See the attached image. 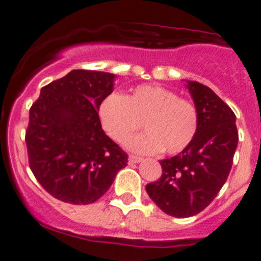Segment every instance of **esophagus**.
<instances>
[{
	"instance_id": "34e87169",
	"label": "esophagus",
	"mask_w": 261,
	"mask_h": 261,
	"mask_svg": "<svg viewBox=\"0 0 261 261\" xmlns=\"http://www.w3.org/2000/svg\"><path fill=\"white\" fill-rule=\"evenodd\" d=\"M143 158L142 157H138V155H130L128 157V164L134 165V164H139V162H142Z\"/></svg>"
}]
</instances>
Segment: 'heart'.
<instances>
[{
  "label": "heart",
  "mask_w": 261,
  "mask_h": 261,
  "mask_svg": "<svg viewBox=\"0 0 261 261\" xmlns=\"http://www.w3.org/2000/svg\"><path fill=\"white\" fill-rule=\"evenodd\" d=\"M99 119L104 131L119 144L127 142L143 122L148 133L134 138L128 148L144 154L182 152L198 127L194 104L157 85H140L127 96L108 95L99 106Z\"/></svg>",
  "instance_id": "b5f03b06"
}]
</instances>
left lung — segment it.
Returning a JSON list of instances; mask_svg holds the SVG:
<instances>
[{"mask_svg":"<svg viewBox=\"0 0 261 261\" xmlns=\"http://www.w3.org/2000/svg\"><path fill=\"white\" fill-rule=\"evenodd\" d=\"M198 114V127L186 149L160 162L162 176L145 187L148 196L167 215L194 216L223 188L238 144L236 114L210 89L186 81Z\"/></svg>","mask_w":261,"mask_h":261,"instance_id":"left-lung-1","label":"left lung"}]
</instances>
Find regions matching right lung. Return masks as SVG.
<instances>
[{
  "label": "right lung",
  "mask_w": 261,
  "mask_h": 261,
  "mask_svg": "<svg viewBox=\"0 0 261 261\" xmlns=\"http://www.w3.org/2000/svg\"><path fill=\"white\" fill-rule=\"evenodd\" d=\"M116 74L75 69L42 87L29 111V166L53 197L89 204L127 166V154L106 135L99 106L112 94Z\"/></svg>",
  "instance_id": "obj_1"
}]
</instances>
